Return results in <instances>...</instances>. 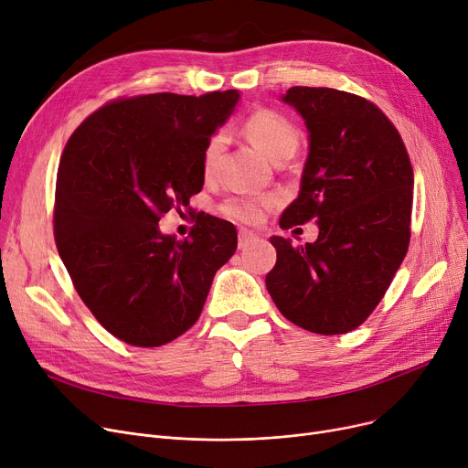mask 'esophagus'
Masks as SVG:
<instances>
[{"instance_id":"34e87169","label":"esophagus","mask_w":468,"mask_h":468,"mask_svg":"<svg viewBox=\"0 0 468 468\" xmlns=\"http://www.w3.org/2000/svg\"><path fill=\"white\" fill-rule=\"evenodd\" d=\"M258 240V235L252 233V231H247V229H240L239 231V249H247L250 247L252 242Z\"/></svg>"}]
</instances>
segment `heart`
Instances as JSON below:
<instances>
[{
  "label": "heart",
  "instance_id": "obj_1",
  "mask_svg": "<svg viewBox=\"0 0 468 468\" xmlns=\"http://www.w3.org/2000/svg\"><path fill=\"white\" fill-rule=\"evenodd\" d=\"M244 133L273 161H286L300 144V131L292 119L271 108L254 110L244 121ZM224 136L212 134L203 150V172L207 176L214 175L219 155L224 152ZM279 205L275 195L263 197H233L221 205V214L240 221V224L256 226L263 219L265 212Z\"/></svg>",
  "mask_w": 468,
  "mask_h": 468
}]
</instances>
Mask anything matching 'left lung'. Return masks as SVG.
Here are the masks:
<instances>
[{
    "mask_svg": "<svg viewBox=\"0 0 468 468\" xmlns=\"http://www.w3.org/2000/svg\"><path fill=\"white\" fill-rule=\"evenodd\" d=\"M282 101L309 129L302 191L281 228L318 224L296 247L271 237L277 263L265 286L290 323L313 334L358 328L383 300L411 237L413 168L400 133L366 98L330 87H292Z\"/></svg>",
    "mask_w": 468,
    "mask_h": 468,
    "instance_id": "8db88e82",
    "label": "left lung"
}]
</instances>
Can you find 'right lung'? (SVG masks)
I'll use <instances>...</instances> for the list:
<instances>
[{
	"label": "right lung",
	"mask_w": 468,
	"mask_h": 468,
	"mask_svg": "<svg viewBox=\"0 0 468 468\" xmlns=\"http://www.w3.org/2000/svg\"><path fill=\"white\" fill-rule=\"evenodd\" d=\"M237 101V90L119 96L64 147L57 249L92 316L129 346L161 347L187 332L237 250L235 226L210 214H197L182 240L157 226L203 189V150Z\"/></svg>",
	"instance_id": "right-lung-1"
}]
</instances>
